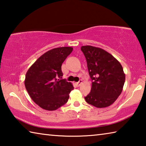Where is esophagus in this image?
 Segmentation results:
<instances>
[{"mask_svg": "<svg viewBox=\"0 0 146 146\" xmlns=\"http://www.w3.org/2000/svg\"><path fill=\"white\" fill-rule=\"evenodd\" d=\"M82 84V80H80L78 82H76L75 84L76 86H77V87H79V86Z\"/></svg>", "mask_w": 146, "mask_h": 146, "instance_id": "1", "label": "esophagus"}]
</instances>
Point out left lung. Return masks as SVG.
Here are the masks:
<instances>
[{
	"label": "left lung",
	"instance_id": "left-lung-1",
	"mask_svg": "<svg viewBox=\"0 0 146 146\" xmlns=\"http://www.w3.org/2000/svg\"><path fill=\"white\" fill-rule=\"evenodd\" d=\"M81 50L93 80L91 92L85 97V100L96 108L108 107L122 91L125 79L122 66L114 56L102 48L83 46Z\"/></svg>",
	"mask_w": 146,
	"mask_h": 146
}]
</instances>
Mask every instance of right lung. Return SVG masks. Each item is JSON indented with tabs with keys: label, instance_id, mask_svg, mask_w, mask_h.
<instances>
[{
	"label": "right lung",
	"instance_id": "1",
	"mask_svg": "<svg viewBox=\"0 0 146 146\" xmlns=\"http://www.w3.org/2000/svg\"><path fill=\"white\" fill-rule=\"evenodd\" d=\"M72 47L51 49L41 55L26 74L24 84L31 99L44 110L54 111L68 102L74 88L62 78L61 66Z\"/></svg>",
	"mask_w": 146,
	"mask_h": 146
}]
</instances>
